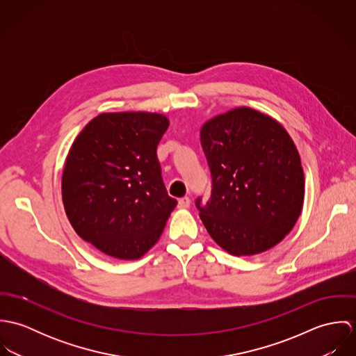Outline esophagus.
Returning <instances> with one entry per match:
<instances>
[{
	"instance_id": "obj_1",
	"label": "esophagus",
	"mask_w": 356,
	"mask_h": 356,
	"mask_svg": "<svg viewBox=\"0 0 356 356\" xmlns=\"http://www.w3.org/2000/svg\"><path fill=\"white\" fill-rule=\"evenodd\" d=\"M178 207H179V208H189V207H191V199H189L188 196H185V197L179 199V202H178Z\"/></svg>"
}]
</instances>
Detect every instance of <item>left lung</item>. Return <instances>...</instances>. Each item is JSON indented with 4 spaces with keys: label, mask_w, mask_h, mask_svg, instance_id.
Returning <instances> with one entry per match:
<instances>
[{
    "label": "left lung",
    "mask_w": 356,
    "mask_h": 356,
    "mask_svg": "<svg viewBox=\"0 0 356 356\" xmlns=\"http://www.w3.org/2000/svg\"><path fill=\"white\" fill-rule=\"evenodd\" d=\"M202 147L212 189L196 207L213 241L237 256L277 245L295 226L305 199L300 156L286 130L244 106L207 122Z\"/></svg>",
    "instance_id": "8db88e82"
}]
</instances>
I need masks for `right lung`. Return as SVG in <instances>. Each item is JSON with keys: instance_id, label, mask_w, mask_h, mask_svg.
Masks as SVG:
<instances>
[{"instance_id": "add662e5", "label": "right lung", "mask_w": 356, "mask_h": 356, "mask_svg": "<svg viewBox=\"0 0 356 356\" xmlns=\"http://www.w3.org/2000/svg\"><path fill=\"white\" fill-rule=\"evenodd\" d=\"M167 127L159 113H102L74 141L63 203L79 237L104 254L141 257L178 203L167 193L156 152Z\"/></svg>"}]
</instances>
